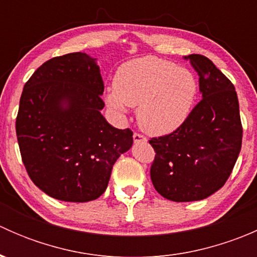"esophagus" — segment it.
Returning <instances> with one entry per match:
<instances>
[{
  "label": "esophagus",
  "instance_id": "1",
  "mask_svg": "<svg viewBox=\"0 0 257 257\" xmlns=\"http://www.w3.org/2000/svg\"><path fill=\"white\" fill-rule=\"evenodd\" d=\"M133 139H134V143H147V138L139 133H134Z\"/></svg>",
  "mask_w": 257,
  "mask_h": 257
}]
</instances>
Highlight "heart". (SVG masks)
Returning a JSON list of instances; mask_svg holds the SVG:
<instances>
[{"label":"heart","instance_id":"b5f03b06","mask_svg":"<svg viewBox=\"0 0 257 257\" xmlns=\"http://www.w3.org/2000/svg\"><path fill=\"white\" fill-rule=\"evenodd\" d=\"M105 103L118 115L138 107L141 128L153 136L177 131L193 109L198 82L193 72L154 56L124 63L114 77Z\"/></svg>","mask_w":257,"mask_h":257}]
</instances>
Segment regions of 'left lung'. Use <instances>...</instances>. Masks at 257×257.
Listing matches in <instances>:
<instances>
[{"instance_id": "obj_1", "label": "left lung", "mask_w": 257, "mask_h": 257, "mask_svg": "<svg viewBox=\"0 0 257 257\" xmlns=\"http://www.w3.org/2000/svg\"><path fill=\"white\" fill-rule=\"evenodd\" d=\"M184 59L198 73L203 99L177 131L149 141L155 150L153 185L177 203L203 200L224 186L242 142L234 84L205 56L190 54Z\"/></svg>"}]
</instances>
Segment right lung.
Wrapping results in <instances>:
<instances>
[{
  "label": "right lung",
  "mask_w": 257,
  "mask_h": 257,
  "mask_svg": "<svg viewBox=\"0 0 257 257\" xmlns=\"http://www.w3.org/2000/svg\"><path fill=\"white\" fill-rule=\"evenodd\" d=\"M97 58L64 54L45 62L25 84L16 119L31 180L62 201L85 203L105 191L114 163L133 144L131 129L110 125Z\"/></svg>",
  "instance_id": "1"
}]
</instances>
